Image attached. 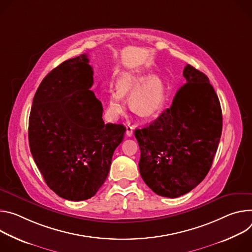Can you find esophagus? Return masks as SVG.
<instances>
[{"instance_id":"1","label":"esophagus","mask_w":252,"mask_h":252,"mask_svg":"<svg viewBox=\"0 0 252 252\" xmlns=\"http://www.w3.org/2000/svg\"><path fill=\"white\" fill-rule=\"evenodd\" d=\"M133 131H134V126L128 124L127 127H126V135H127L128 137H131V136L133 135Z\"/></svg>"}]
</instances>
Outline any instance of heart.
<instances>
[{"label":"heart","mask_w":252,"mask_h":252,"mask_svg":"<svg viewBox=\"0 0 252 252\" xmlns=\"http://www.w3.org/2000/svg\"><path fill=\"white\" fill-rule=\"evenodd\" d=\"M141 81L142 78L125 74L118 81V89L109 91L108 113L112 117H118L123 113L126 107L124 95L131 90L130 106L141 116H152L163 106L165 90L161 80L153 76Z\"/></svg>","instance_id":"1"}]
</instances>
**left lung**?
I'll return each mask as SVG.
<instances>
[{
    "label": "left lung",
    "instance_id": "left-lung-1",
    "mask_svg": "<svg viewBox=\"0 0 252 252\" xmlns=\"http://www.w3.org/2000/svg\"><path fill=\"white\" fill-rule=\"evenodd\" d=\"M172 105L149 126L135 130L139 171L160 196L176 198L207 175L222 132L219 99L208 77L191 65Z\"/></svg>",
    "mask_w": 252,
    "mask_h": 252
}]
</instances>
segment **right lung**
Returning <instances> with one entry per match:
<instances>
[{
    "label": "right lung",
    "mask_w": 252,
    "mask_h": 252,
    "mask_svg": "<svg viewBox=\"0 0 252 252\" xmlns=\"http://www.w3.org/2000/svg\"><path fill=\"white\" fill-rule=\"evenodd\" d=\"M93 82L86 54L63 62L41 82L29 118L37 167L50 189L71 201L96 194L126 131L122 124L104 123Z\"/></svg>",
    "instance_id": "1"
}]
</instances>
